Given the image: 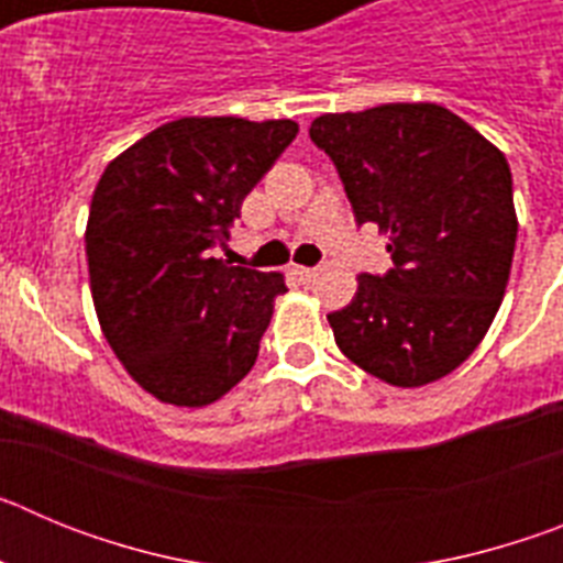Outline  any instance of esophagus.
I'll use <instances>...</instances> for the list:
<instances>
[{
  "mask_svg": "<svg viewBox=\"0 0 563 563\" xmlns=\"http://www.w3.org/2000/svg\"><path fill=\"white\" fill-rule=\"evenodd\" d=\"M292 273H296V276L301 278V282H310V278H316L318 267H301V265H296V267H292Z\"/></svg>",
  "mask_w": 563,
  "mask_h": 563,
  "instance_id": "obj_1",
  "label": "esophagus"
}]
</instances>
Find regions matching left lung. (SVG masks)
I'll return each mask as SVG.
<instances>
[{
    "label": "left lung",
    "instance_id": "1",
    "mask_svg": "<svg viewBox=\"0 0 563 563\" xmlns=\"http://www.w3.org/2000/svg\"><path fill=\"white\" fill-rule=\"evenodd\" d=\"M310 137L335 163L355 222L389 233L391 271L361 273L330 312L338 350L363 372L415 389L479 346L516 251L505 154L437 103L321 114Z\"/></svg>",
    "mask_w": 563,
    "mask_h": 563
}]
</instances>
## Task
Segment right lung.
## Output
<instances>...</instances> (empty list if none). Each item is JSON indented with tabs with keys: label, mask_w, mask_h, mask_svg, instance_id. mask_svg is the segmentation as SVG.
Wrapping results in <instances>:
<instances>
[{
	"label": "right lung",
	"mask_w": 563,
	"mask_h": 563,
	"mask_svg": "<svg viewBox=\"0 0 563 563\" xmlns=\"http://www.w3.org/2000/svg\"><path fill=\"white\" fill-rule=\"evenodd\" d=\"M296 134L292 121L180 118L101 174L84 236L92 301L118 361L157 400L200 409L256 363L285 276L211 251Z\"/></svg>",
	"instance_id": "right-lung-1"
}]
</instances>
